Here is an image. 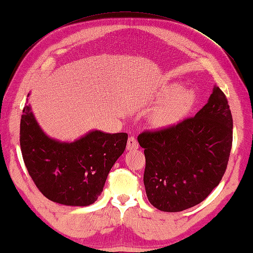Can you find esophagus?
I'll return each mask as SVG.
<instances>
[{
	"label": "esophagus",
	"mask_w": 253,
	"mask_h": 253,
	"mask_svg": "<svg viewBox=\"0 0 253 253\" xmlns=\"http://www.w3.org/2000/svg\"><path fill=\"white\" fill-rule=\"evenodd\" d=\"M138 148V142H137L136 138L134 136H131L128 138V141H127V149L128 150H135Z\"/></svg>",
	"instance_id": "1"
}]
</instances>
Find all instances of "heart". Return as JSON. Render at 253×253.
Returning a JSON list of instances; mask_svg holds the SVG:
<instances>
[{
	"label": "heart",
	"instance_id": "b5f03b06",
	"mask_svg": "<svg viewBox=\"0 0 253 253\" xmlns=\"http://www.w3.org/2000/svg\"><path fill=\"white\" fill-rule=\"evenodd\" d=\"M180 89L181 86L179 84H171L159 95L162 99L171 98L154 113L153 122L156 126L166 127L172 125L185 116L194 106L196 91L194 89H183L180 91Z\"/></svg>",
	"mask_w": 253,
	"mask_h": 253
}]
</instances>
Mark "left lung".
<instances>
[{
	"label": "left lung",
	"mask_w": 253,
	"mask_h": 253,
	"mask_svg": "<svg viewBox=\"0 0 253 253\" xmlns=\"http://www.w3.org/2000/svg\"><path fill=\"white\" fill-rule=\"evenodd\" d=\"M232 115L226 95L214 87L196 114L138 136L145 148L144 185L149 203L166 212L200 204L219 185L232 147Z\"/></svg>",
	"instance_id": "8db88e82"
}]
</instances>
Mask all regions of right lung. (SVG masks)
Returning <instances> with one entry per match:
<instances>
[{
	"instance_id": "right-lung-1",
	"label": "right lung",
	"mask_w": 253,
	"mask_h": 253,
	"mask_svg": "<svg viewBox=\"0 0 253 253\" xmlns=\"http://www.w3.org/2000/svg\"><path fill=\"white\" fill-rule=\"evenodd\" d=\"M127 138L126 132L93 130L79 140L61 142L44 134L30 106L23 108V160L39 190L54 203L82 207L94 204L109 170L125 150Z\"/></svg>"
}]
</instances>
